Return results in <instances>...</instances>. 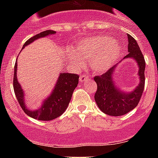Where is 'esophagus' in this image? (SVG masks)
I'll return each instance as SVG.
<instances>
[{
	"label": "esophagus",
	"mask_w": 158,
	"mask_h": 158,
	"mask_svg": "<svg viewBox=\"0 0 158 158\" xmlns=\"http://www.w3.org/2000/svg\"><path fill=\"white\" fill-rule=\"evenodd\" d=\"M79 80H80L81 82H84V81H86L90 80V77H89V76H88V75H85V74L81 75Z\"/></svg>",
	"instance_id": "34e87169"
}]
</instances>
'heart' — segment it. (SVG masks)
Returning <instances> with one entry per match:
<instances>
[{
  "mask_svg": "<svg viewBox=\"0 0 158 158\" xmlns=\"http://www.w3.org/2000/svg\"><path fill=\"white\" fill-rule=\"evenodd\" d=\"M74 50H69L68 56L76 67L84 65V60H90L95 71L104 72L116 62L120 54V47L108 36H96L83 40Z\"/></svg>",
  "mask_w": 158,
  "mask_h": 158,
  "instance_id": "heart-1",
  "label": "heart"
}]
</instances>
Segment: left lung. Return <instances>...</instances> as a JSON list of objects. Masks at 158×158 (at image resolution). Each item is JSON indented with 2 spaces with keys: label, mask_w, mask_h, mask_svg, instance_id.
I'll return each instance as SVG.
<instances>
[{
  "label": "left lung",
  "mask_w": 158,
  "mask_h": 158,
  "mask_svg": "<svg viewBox=\"0 0 158 158\" xmlns=\"http://www.w3.org/2000/svg\"><path fill=\"white\" fill-rule=\"evenodd\" d=\"M128 36V52L123 58H134L139 67V76L140 78L139 86L131 93H125L120 91L113 81V73L116 65H113L107 72L100 76L94 77L97 89L94 99L99 108L111 116L123 115L133 110L142 97L145 87V67L146 62L136 40L130 35Z\"/></svg>",
  "instance_id": "obj_1"
}]
</instances>
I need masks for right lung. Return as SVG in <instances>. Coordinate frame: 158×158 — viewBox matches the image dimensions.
<instances>
[{
  "label": "right lung",
  "mask_w": 158,
  "mask_h": 158,
  "mask_svg": "<svg viewBox=\"0 0 158 158\" xmlns=\"http://www.w3.org/2000/svg\"><path fill=\"white\" fill-rule=\"evenodd\" d=\"M55 34L54 31L47 30L40 34L35 35V36L29 39L27 41L25 42L23 47L25 46L29 45L31 43L35 41L39 38L45 37L49 35ZM17 61V60H16ZM16 69H17V62H16L14 66V77H13V89L15 95L16 96L19 105L23 109V111L27 114L28 116L38 120L49 121L58 118L60 115L65 112V109L68 107L69 101L72 98V95L75 88L77 86L79 76L75 73H61L57 81V84L52 93L45 101L40 108L36 111H31L27 109L25 106L24 100H23V92L21 89V86L19 84L16 77Z\"/></svg>",
  "instance_id": "right-lung-1"
}]
</instances>
